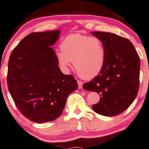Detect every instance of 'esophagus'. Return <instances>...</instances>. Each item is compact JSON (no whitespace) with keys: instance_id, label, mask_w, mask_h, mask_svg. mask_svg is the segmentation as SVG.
I'll list each match as a JSON object with an SVG mask.
<instances>
[{"instance_id":"1","label":"esophagus","mask_w":149,"mask_h":149,"mask_svg":"<svg viewBox=\"0 0 149 149\" xmlns=\"http://www.w3.org/2000/svg\"><path fill=\"white\" fill-rule=\"evenodd\" d=\"M77 84H78V86H79V88H82L83 83L81 82V81H77Z\"/></svg>"}]
</instances>
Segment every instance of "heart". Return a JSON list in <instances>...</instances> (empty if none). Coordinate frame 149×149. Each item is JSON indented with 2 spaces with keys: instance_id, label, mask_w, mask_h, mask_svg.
<instances>
[{
  "instance_id": "heart-1",
  "label": "heart",
  "mask_w": 149,
  "mask_h": 149,
  "mask_svg": "<svg viewBox=\"0 0 149 149\" xmlns=\"http://www.w3.org/2000/svg\"><path fill=\"white\" fill-rule=\"evenodd\" d=\"M61 48L56 50L58 64L65 72L73 65L79 77L91 79L103 69L106 62V50L100 38L81 34H70L61 43Z\"/></svg>"
}]
</instances>
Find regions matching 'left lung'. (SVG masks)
Segmentation results:
<instances>
[{
    "label": "left lung",
    "mask_w": 149,
    "mask_h": 149,
    "mask_svg": "<svg viewBox=\"0 0 149 149\" xmlns=\"http://www.w3.org/2000/svg\"><path fill=\"white\" fill-rule=\"evenodd\" d=\"M106 50L103 69L85 90L100 95V101L93 110L103 116H115L127 110L136 98L139 84L140 59L130 40L110 32L92 31Z\"/></svg>",
    "instance_id": "1"
}]
</instances>
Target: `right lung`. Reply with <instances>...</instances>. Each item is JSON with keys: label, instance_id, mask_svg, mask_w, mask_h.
Wrapping results in <instances>:
<instances>
[{"label": "right lung", "instance_id": "1", "mask_svg": "<svg viewBox=\"0 0 149 149\" xmlns=\"http://www.w3.org/2000/svg\"><path fill=\"white\" fill-rule=\"evenodd\" d=\"M60 30L31 33L13 49L8 61L10 93L22 114L36 123L53 121L64 110L77 80L58 67L52 46Z\"/></svg>", "mask_w": 149, "mask_h": 149}]
</instances>
